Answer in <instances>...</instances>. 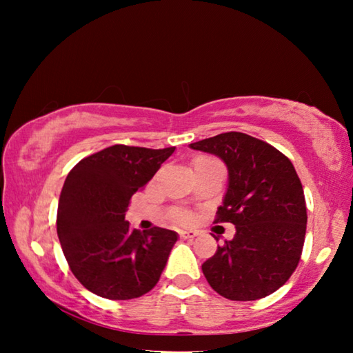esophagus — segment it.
I'll use <instances>...</instances> for the list:
<instances>
[{
  "mask_svg": "<svg viewBox=\"0 0 353 353\" xmlns=\"http://www.w3.org/2000/svg\"><path fill=\"white\" fill-rule=\"evenodd\" d=\"M179 235H181V238H183V240H191V238L198 236V232L196 230H181L179 232Z\"/></svg>",
  "mask_w": 353,
  "mask_h": 353,
  "instance_id": "34e87169",
  "label": "esophagus"
}]
</instances>
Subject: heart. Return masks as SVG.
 I'll list each match as a JSON object with an SVG mask.
<instances>
[{"mask_svg":"<svg viewBox=\"0 0 353 353\" xmlns=\"http://www.w3.org/2000/svg\"><path fill=\"white\" fill-rule=\"evenodd\" d=\"M193 163H218L221 165L218 160H214L212 157H205V155H201V157H196ZM190 219V216L187 213H179L177 214V221H183V223H187V221Z\"/></svg>","mask_w":353,"mask_h":353,"instance_id":"obj_1","label":"heart"}]
</instances>
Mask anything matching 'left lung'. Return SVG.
<instances>
[{"mask_svg":"<svg viewBox=\"0 0 353 353\" xmlns=\"http://www.w3.org/2000/svg\"><path fill=\"white\" fill-rule=\"evenodd\" d=\"M190 148L218 155L229 170L214 223H232L236 232L202 265L207 282L230 301L272 294L296 271L305 241V196L291 160L243 132H224Z\"/></svg>","mask_w":353,"mask_h":353,"instance_id":"1","label":"left lung"}]
</instances>
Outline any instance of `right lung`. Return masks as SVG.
Returning <instances> with one entry per match:
<instances>
[{
  "mask_svg": "<svg viewBox=\"0 0 353 353\" xmlns=\"http://www.w3.org/2000/svg\"><path fill=\"white\" fill-rule=\"evenodd\" d=\"M174 146L115 145L82 159L65 179L57 235L74 277L110 301L135 299L157 285L177 234L162 227L132 230L124 214Z\"/></svg>",
  "mask_w": 353,
  "mask_h": 353,
  "instance_id": "obj_1",
  "label": "right lung"
}]
</instances>
